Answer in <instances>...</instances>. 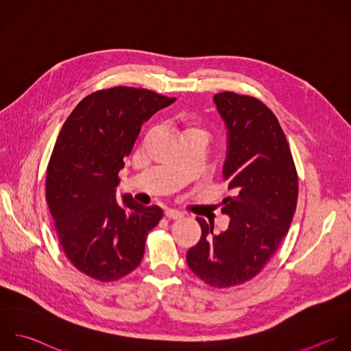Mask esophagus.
Instances as JSON below:
<instances>
[{
  "label": "esophagus",
  "mask_w": 351,
  "mask_h": 351,
  "mask_svg": "<svg viewBox=\"0 0 351 351\" xmlns=\"http://www.w3.org/2000/svg\"><path fill=\"white\" fill-rule=\"evenodd\" d=\"M165 217L169 219V220H179L182 217H184V215L179 210H175V209H168L165 210Z\"/></svg>",
  "instance_id": "1"
}]
</instances>
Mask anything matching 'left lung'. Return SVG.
<instances>
[{
  "instance_id": "obj_1",
  "label": "left lung",
  "mask_w": 351,
  "mask_h": 351,
  "mask_svg": "<svg viewBox=\"0 0 351 351\" xmlns=\"http://www.w3.org/2000/svg\"><path fill=\"white\" fill-rule=\"evenodd\" d=\"M213 102L227 128L223 179L234 195L223 199L228 228L197 219L202 234L187 252L190 269L212 287L253 279L287 235L298 199V176L286 135L271 109L247 95L224 91Z\"/></svg>"
}]
</instances>
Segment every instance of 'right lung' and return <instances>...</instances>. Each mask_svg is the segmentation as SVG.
Listing matches in <instances>:
<instances>
[{
  "mask_svg": "<svg viewBox=\"0 0 351 351\" xmlns=\"http://www.w3.org/2000/svg\"><path fill=\"white\" fill-rule=\"evenodd\" d=\"M154 91L112 87L83 98L65 120L46 172V201L60 245L83 274L113 282L142 261L162 209L123 194L119 172L145 121L173 104Z\"/></svg>",
  "mask_w": 351,
  "mask_h": 351,
  "instance_id": "right-lung-1",
  "label": "right lung"
}]
</instances>
